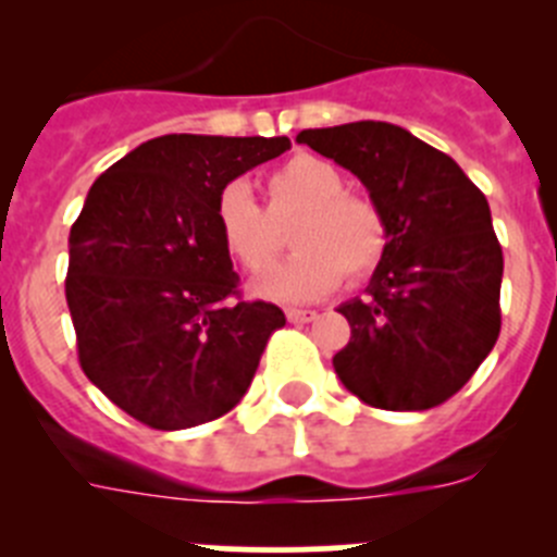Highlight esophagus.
Instances as JSON below:
<instances>
[{
	"label": "esophagus",
	"instance_id": "34e87169",
	"mask_svg": "<svg viewBox=\"0 0 557 557\" xmlns=\"http://www.w3.org/2000/svg\"><path fill=\"white\" fill-rule=\"evenodd\" d=\"M318 318L314 309H287V321L289 323H312Z\"/></svg>",
	"mask_w": 557,
	"mask_h": 557
}]
</instances>
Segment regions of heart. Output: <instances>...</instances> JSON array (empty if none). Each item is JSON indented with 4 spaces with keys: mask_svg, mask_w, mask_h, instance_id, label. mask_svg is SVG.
<instances>
[{
    "mask_svg": "<svg viewBox=\"0 0 557 557\" xmlns=\"http://www.w3.org/2000/svg\"><path fill=\"white\" fill-rule=\"evenodd\" d=\"M346 175L326 159L295 156L268 178V211L243 181L220 189L214 223L223 248L248 273H267L283 249L282 224L294 230L296 256L284 269L253 282V293L287 304L323 298L343 278H366L382 262L387 228L368 198L346 191Z\"/></svg>",
    "mask_w": 557,
    "mask_h": 557,
    "instance_id": "heart-1",
    "label": "heart"
}]
</instances>
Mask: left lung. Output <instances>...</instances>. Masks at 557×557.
I'll return each instance as SVG.
<instances>
[{
  "label": "left lung",
  "mask_w": 557,
  "mask_h": 557,
  "mask_svg": "<svg viewBox=\"0 0 557 557\" xmlns=\"http://www.w3.org/2000/svg\"><path fill=\"white\" fill-rule=\"evenodd\" d=\"M298 141L354 172L387 228L366 295L337 307L351 326L332 359L339 382L379 410L444 405L499 337L488 200L455 159L391 122L309 127Z\"/></svg>",
  "instance_id": "1"
}]
</instances>
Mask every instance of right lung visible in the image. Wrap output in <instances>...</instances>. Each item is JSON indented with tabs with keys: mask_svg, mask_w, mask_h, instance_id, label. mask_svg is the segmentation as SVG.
Masks as SVG:
<instances>
[{
	"mask_svg": "<svg viewBox=\"0 0 557 557\" xmlns=\"http://www.w3.org/2000/svg\"><path fill=\"white\" fill-rule=\"evenodd\" d=\"M289 150L287 136H159L108 166L69 231L66 304L81 368L152 430H189L248 393L284 312L234 301L214 223L225 184Z\"/></svg>",
	"mask_w": 557,
	"mask_h": 557,
	"instance_id": "add662e5",
	"label": "right lung"
}]
</instances>
